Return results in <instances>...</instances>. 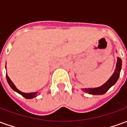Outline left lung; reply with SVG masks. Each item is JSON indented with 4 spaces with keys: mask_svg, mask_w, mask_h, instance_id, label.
Returning a JSON list of instances; mask_svg holds the SVG:
<instances>
[{
    "mask_svg": "<svg viewBox=\"0 0 127 127\" xmlns=\"http://www.w3.org/2000/svg\"><path fill=\"white\" fill-rule=\"evenodd\" d=\"M122 68V60L121 58H117V63H116V66L115 69L114 73H113L112 76L110 77L109 80L107 81L104 84L98 87V88H84L82 89L83 91L87 93L88 94L94 95H103L106 93L107 91L109 90V88L112 87V86L114 85L116 82H117L118 78L120 77V72Z\"/></svg>",
    "mask_w": 127,
    "mask_h": 127,
    "instance_id": "8db88e82",
    "label": "left lung"
}]
</instances>
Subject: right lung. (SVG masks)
I'll return each mask as SVG.
<instances>
[{
	"label": "right lung",
	"mask_w": 127,
	"mask_h": 127,
	"mask_svg": "<svg viewBox=\"0 0 127 127\" xmlns=\"http://www.w3.org/2000/svg\"><path fill=\"white\" fill-rule=\"evenodd\" d=\"M6 77H7V82L8 84H9V86H11V88H12L13 90L15 92H17L18 93L20 94L21 95L24 96V98H28V99H30V98H32L34 97H35L36 96V94L37 93H22V92H21L20 91H19L18 88L15 87V86L14 85V84L12 82V81L10 80V78L9 77V76L6 75Z\"/></svg>",
	"instance_id": "1"
}]
</instances>
